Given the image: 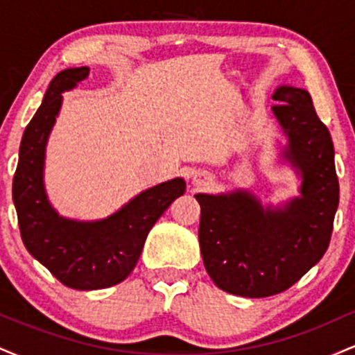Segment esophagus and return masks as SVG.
Returning <instances> with one entry per match:
<instances>
[{"instance_id":"34e87169","label":"esophagus","mask_w":355,"mask_h":355,"mask_svg":"<svg viewBox=\"0 0 355 355\" xmlns=\"http://www.w3.org/2000/svg\"><path fill=\"white\" fill-rule=\"evenodd\" d=\"M191 183L197 189H205V187H209L211 183V177L207 172H197L193 175V178H191Z\"/></svg>"}]
</instances>
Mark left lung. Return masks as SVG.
I'll use <instances>...</instances> for the list:
<instances>
[{
	"label": "left lung",
	"mask_w": 355,
	"mask_h": 355,
	"mask_svg": "<svg viewBox=\"0 0 355 355\" xmlns=\"http://www.w3.org/2000/svg\"><path fill=\"white\" fill-rule=\"evenodd\" d=\"M272 98L287 144L280 158L300 178V195L262 205L248 190L197 193L198 240L210 279L229 294L260 299L292 287L322 259L339 205L331 133L317 116L307 89L282 85Z\"/></svg>",
	"instance_id": "left-lung-1"
}]
</instances>
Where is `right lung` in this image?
Returning a JSON list of instances; mask_svg holds the SVG:
<instances>
[{
  "label": "right lung",
  "mask_w": 355,
  "mask_h": 355,
  "mask_svg": "<svg viewBox=\"0 0 355 355\" xmlns=\"http://www.w3.org/2000/svg\"><path fill=\"white\" fill-rule=\"evenodd\" d=\"M89 68H68L51 80L42 107L24 130L13 178V202L26 250L61 284L76 291L116 285L132 274L148 232L170 203L185 191L182 177L150 187L115 214L83 222L61 217L44 189V158L63 96Z\"/></svg>",
  "instance_id": "add662e5"
}]
</instances>
